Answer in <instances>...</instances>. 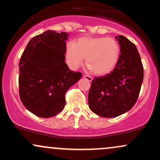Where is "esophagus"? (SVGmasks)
<instances>
[{"instance_id":"1","label":"esophagus","mask_w":160,"mask_h":160,"mask_svg":"<svg viewBox=\"0 0 160 160\" xmlns=\"http://www.w3.org/2000/svg\"><path fill=\"white\" fill-rule=\"evenodd\" d=\"M83 78H85L86 80H87L88 81H89V82H91L92 80V77L88 76V75H86V74L83 75Z\"/></svg>"}]
</instances>
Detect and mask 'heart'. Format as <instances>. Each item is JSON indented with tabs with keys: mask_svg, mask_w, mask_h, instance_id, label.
Instances as JSON below:
<instances>
[{
	"mask_svg": "<svg viewBox=\"0 0 160 160\" xmlns=\"http://www.w3.org/2000/svg\"><path fill=\"white\" fill-rule=\"evenodd\" d=\"M120 56V46L111 38L83 37L66 46V57L72 68L80 67L86 58L88 68L98 76L113 71Z\"/></svg>",
	"mask_w": 160,
	"mask_h": 160,
	"instance_id": "1",
	"label": "heart"
}]
</instances>
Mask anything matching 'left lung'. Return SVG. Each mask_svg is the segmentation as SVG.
<instances>
[{"label": "left lung", "instance_id": "left-lung-1", "mask_svg": "<svg viewBox=\"0 0 160 160\" xmlns=\"http://www.w3.org/2000/svg\"><path fill=\"white\" fill-rule=\"evenodd\" d=\"M120 56L113 71L92 81L88 101L93 113L112 118L129 111L136 103L144 78L137 47L122 35L116 36Z\"/></svg>", "mask_w": 160, "mask_h": 160}]
</instances>
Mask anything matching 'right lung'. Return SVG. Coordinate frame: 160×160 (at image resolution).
<instances>
[{"mask_svg":"<svg viewBox=\"0 0 160 160\" xmlns=\"http://www.w3.org/2000/svg\"><path fill=\"white\" fill-rule=\"evenodd\" d=\"M68 34L47 31L30 40L19 61V96L23 105L43 118L56 116L65 105V93L81 78L65 63Z\"/></svg>","mask_w":160,"mask_h":160,"instance_id":"obj_1","label":"right lung"}]
</instances>
